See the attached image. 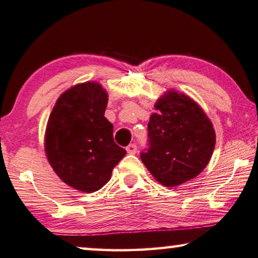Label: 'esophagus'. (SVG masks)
<instances>
[{
    "label": "esophagus",
    "instance_id": "34e87169",
    "mask_svg": "<svg viewBox=\"0 0 258 258\" xmlns=\"http://www.w3.org/2000/svg\"><path fill=\"white\" fill-rule=\"evenodd\" d=\"M126 151H127L128 154H136L137 151H138V147H137V145L136 144H131V145H128L127 147H126Z\"/></svg>",
    "mask_w": 258,
    "mask_h": 258
}]
</instances>
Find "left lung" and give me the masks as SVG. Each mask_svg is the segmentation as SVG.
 I'll use <instances>...</instances> for the list:
<instances>
[{
    "mask_svg": "<svg viewBox=\"0 0 258 258\" xmlns=\"http://www.w3.org/2000/svg\"><path fill=\"white\" fill-rule=\"evenodd\" d=\"M148 122V148L140 157L166 187H175L202 172L212 156L216 133L202 108L185 94L169 91L155 104Z\"/></svg>",
    "mask_w": 258,
    "mask_h": 258,
    "instance_id": "obj_1",
    "label": "left lung"
}]
</instances>
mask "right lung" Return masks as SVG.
I'll return each instance as SVG.
<instances>
[{
	"label": "right lung",
	"instance_id": "right-lung-1",
	"mask_svg": "<svg viewBox=\"0 0 258 258\" xmlns=\"http://www.w3.org/2000/svg\"><path fill=\"white\" fill-rule=\"evenodd\" d=\"M108 94L97 83L78 84L58 97L49 116L44 150L56 174L75 189H101L126 150L104 117Z\"/></svg>",
	"mask_w": 258,
	"mask_h": 258
}]
</instances>
